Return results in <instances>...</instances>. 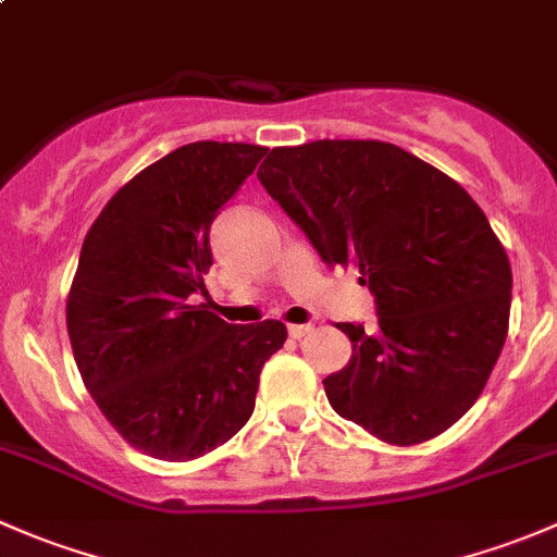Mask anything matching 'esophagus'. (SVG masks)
Here are the masks:
<instances>
[{
  "label": "esophagus",
  "mask_w": 557,
  "mask_h": 557,
  "mask_svg": "<svg viewBox=\"0 0 557 557\" xmlns=\"http://www.w3.org/2000/svg\"><path fill=\"white\" fill-rule=\"evenodd\" d=\"M312 331V323H290L288 325V334L294 336V339H301L305 334H310Z\"/></svg>",
  "instance_id": "obj_1"
}]
</instances>
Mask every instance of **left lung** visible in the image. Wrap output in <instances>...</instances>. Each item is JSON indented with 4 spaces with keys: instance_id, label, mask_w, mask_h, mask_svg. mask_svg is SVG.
<instances>
[{
    "instance_id": "1",
    "label": "left lung",
    "mask_w": 557,
    "mask_h": 557,
    "mask_svg": "<svg viewBox=\"0 0 557 557\" xmlns=\"http://www.w3.org/2000/svg\"><path fill=\"white\" fill-rule=\"evenodd\" d=\"M258 180L377 301L374 331L339 323L352 356L323 380L334 412L396 447L458 423L502 356L512 301L507 250L476 201L380 139L272 148Z\"/></svg>"
}]
</instances>
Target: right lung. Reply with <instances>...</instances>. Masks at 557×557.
I'll return each mask as SVG.
<instances>
[{
	"label": "right lung",
	"instance_id": "obj_1",
	"mask_svg": "<svg viewBox=\"0 0 557 557\" xmlns=\"http://www.w3.org/2000/svg\"><path fill=\"white\" fill-rule=\"evenodd\" d=\"M267 148L183 145L134 174L83 239L66 331L83 385L139 453L194 460L232 440L256 407L258 377L285 323L228 325L207 294L210 226Z\"/></svg>",
	"mask_w": 557,
	"mask_h": 557
}]
</instances>
